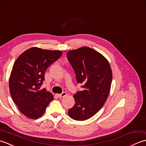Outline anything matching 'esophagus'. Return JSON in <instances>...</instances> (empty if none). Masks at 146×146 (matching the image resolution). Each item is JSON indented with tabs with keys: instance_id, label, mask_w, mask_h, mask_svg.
<instances>
[{
	"instance_id": "34e87169",
	"label": "esophagus",
	"mask_w": 146,
	"mask_h": 146,
	"mask_svg": "<svg viewBox=\"0 0 146 146\" xmlns=\"http://www.w3.org/2000/svg\"><path fill=\"white\" fill-rule=\"evenodd\" d=\"M66 92H63L61 94H58V97L59 98H62V97H64V96H66Z\"/></svg>"
}]
</instances>
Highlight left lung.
I'll return each instance as SVG.
<instances>
[{
  "label": "left lung",
  "instance_id": "1",
  "mask_svg": "<svg viewBox=\"0 0 146 146\" xmlns=\"http://www.w3.org/2000/svg\"><path fill=\"white\" fill-rule=\"evenodd\" d=\"M66 56L83 88L74 95L75 104L68 115L76 120H87L101 109L109 95L112 81L110 64L103 55L88 47L68 51Z\"/></svg>",
  "mask_w": 146,
  "mask_h": 146
}]
</instances>
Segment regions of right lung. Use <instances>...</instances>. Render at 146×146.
Instances as JSON below:
<instances>
[{
	"label": "right lung",
	"instance_id": "1",
	"mask_svg": "<svg viewBox=\"0 0 146 146\" xmlns=\"http://www.w3.org/2000/svg\"><path fill=\"white\" fill-rule=\"evenodd\" d=\"M61 55V51L31 48L15 61L9 79V90L12 100L24 115L38 119L53 100L50 92L40 87L44 81L47 68Z\"/></svg>",
	"mask_w": 146,
	"mask_h": 146
}]
</instances>
